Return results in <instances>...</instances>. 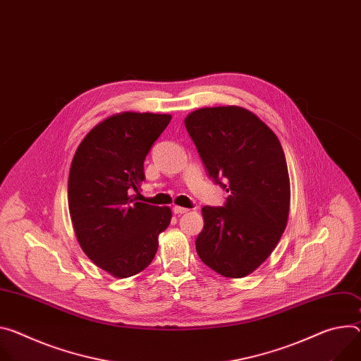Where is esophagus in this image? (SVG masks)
<instances>
[{"mask_svg":"<svg viewBox=\"0 0 361 361\" xmlns=\"http://www.w3.org/2000/svg\"><path fill=\"white\" fill-rule=\"evenodd\" d=\"M173 212H174V214L180 216V214L187 213V212H188V209H185V207H180V206H174V207H173Z\"/></svg>","mask_w":361,"mask_h":361,"instance_id":"esophagus-1","label":"esophagus"}]
</instances>
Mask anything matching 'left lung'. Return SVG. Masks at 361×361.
<instances>
[{
    "label": "left lung",
    "instance_id": "left-lung-1",
    "mask_svg": "<svg viewBox=\"0 0 361 361\" xmlns=\"http://www.w3.org/2000/svg\"><path fill=\"white\" fill-rule=\"evenodd\" d=\"M184 123L210 177L228 192L224 207L202 209L204 227L195 250L221 276L245 278L269 257L288 223L283 149L274 130L242 106L202 108Z\"/></svg>",
    "mask_w": 361,
    "mask_h": 361
}]
</instances>
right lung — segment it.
Returning <instances> with one entry per match:
<instances>
[{
    "mask_svg": "<svg viewBox=\"0 0 361 361\" xmlns=\"http://www.w3.org/2000/svg\"><path fill=\"white\" fill-rule=\"evenodd\" d=\"M171 121L169 114L121 112L93 126L79 144L69 173L68 202L76 239L109 275L129 278L155 256L170 207L137 202L144 161Z\"/></svg>",
    "mask_w": 361,
    "mask_h": 361,
    "instance_id": "right-lung-1",
    "label": "right lung"
}]
</instances>
